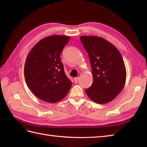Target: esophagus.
<instances>
[{
  "label": "esophagus",
  "instance_id": "esophagus-1",
  "mask_svg": "<svg viewBox=\"0 0 147 147\" xmlns=\"http://www.w3.org/2000/svg\"><path fill=\"white\" fill-rule=\"evenodd\" d=\"M78 80H79V78H74V83H77L78 82Z\"/></svg>",
  "mask_w": 147,
  "mask_h": 147
}]
</instances>
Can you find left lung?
<instances>
[{"label": "left lung", "instance_id": "8db88e82", "mask_svg": "<svg viewBox=\"0 0 147 147\" xmlns=\"http://www.w3.org/2000/svg\"><path fill=\"white\" fill-rule=\"evenodd\" d=\"M80 40L90 57L93 82L85 91L91 100L108 103L123 89L127 71L120 53L100 37L83 36Z\"/></svg>", "mask_w": 147, "mask_h": 147}]
</instances>
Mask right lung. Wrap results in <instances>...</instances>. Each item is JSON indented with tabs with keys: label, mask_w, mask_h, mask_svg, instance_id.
Segmentation results:
<instances>
[{
	"label": "right lung",
	"mask_w": 147,
	"mask_h": 147,
	"mask_svg": "<svg viewBox=\"0 0 147 147\" xmlns=\"http://www.w3.org/2000/svg\"><path fill=\"white\" fill-rule=\"evenodd\" d=\"M70 37L54 35L44 37L34 46L24 66L26 84L34 95L48 103H56L67 94L71 81L67 77L60 54Z\"/></svg>",
	"instance_id": "obj_1"
}]
</instances>
